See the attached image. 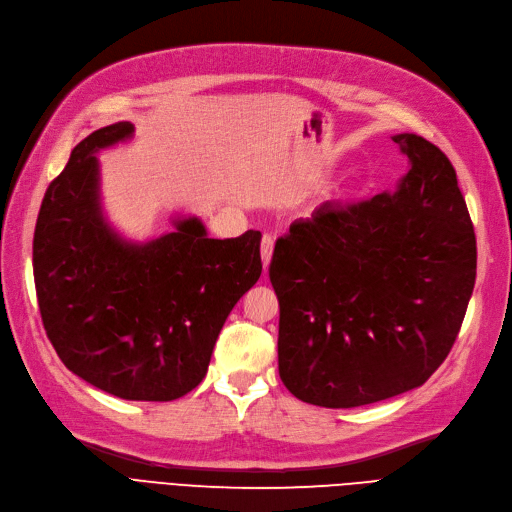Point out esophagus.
I'll list each match as a JSON object with an SVG mask.
<instances>
[{
  "mask_svg": "<svg viewBox=\"0 0 512 512\" xmlns=\"http://www.w3.org/2000/svg\"><path fill=\"white\" fill-rule=\"evenodd\" d=\"M261 261H263V268L268 270L270 266V259H272V251H274V238L270 234H263L261 238Z\"/></svg>",
  "mask_w": 512,
  "mask_h": 512,
  "instance_id": "1",
  "label": "esophagus"
}]
</instances>
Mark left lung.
Returning <instances> with one entry per match:
<instances>
[{"instance_id":"8db88e82","label":"left lung","mask_w":512,"mask_h":512,"mask_svg":"<svg viewBox=\"0 0 512 512\" xmlns=\"http://www.w3.org/2000/svg\"><path fill=\"white\" fill-rule=\"evenodd\" d=\"M410 161L398 191L327 202L291 223L270 261L278 374L325 408L415 389L447 359L476 278V236L449 157L398 134Z\"/></svg>"}]
</instances>
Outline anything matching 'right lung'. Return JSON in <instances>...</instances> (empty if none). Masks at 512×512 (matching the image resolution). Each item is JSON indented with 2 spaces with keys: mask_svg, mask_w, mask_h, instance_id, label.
<instances>
[{
  "mask_svg": "<svg viewBox=\"0 0 512 512\" xmlns=\"http://www.w3.org/2000/svg\"><path fill=\"white\" fill-rule=\"evenodd\" d=\"M131 134L129 121L93 131L48 185L36 295L65 368L123 400L170 402L202 383L227 315L261 276V234L217 240L185 219L146 244L119 238L102 217L95 153Z\"/></svg>",
  "mask_w": 512,
  "mask_h": 512,
  "instance_id": "obj_1",
  "label": "right lung"
}]
</instances>
